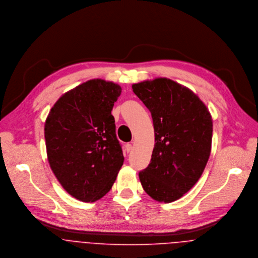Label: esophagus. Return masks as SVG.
Here are the masks:
<instances>
[{
    "label": "esophagus",
    "instance_id": "1",
    "mask_svg": "<svg viewBox=\"0 0 258 258\" xmlns=\"http://www.w3.org/2000/svg\"><path fill=\"white\" fill-rule=\"evenodd\" d=\"M125 149H126V151H127V153H129V152H131L132 151V149H133V146H132V144H126L125 145Z\"/></svg>",
    "mask_w": 258,
    "mask_h": 258
}]
</instances>
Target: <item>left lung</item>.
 Here are the masks:
<instances>
[{"label":"left lung","instance_id":"8db88e82","mask_svg":"<svg viewBox=\"0 0 258 258\" xmlns=\"http://www.w3.org/2000/svg\"><path fill=\"white\" fill-rule=\"evenodd\" d=\"M151 112L155 146L147 168L139 173L144 190L155 201L172 203L201 178L210 158L213 119L190 89L169 78L132 85Z\"/></svg>","mask_w":258,"mask_h":258}]
</instances>
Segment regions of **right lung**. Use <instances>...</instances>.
I'll return each mask as SVG.
<instances>
[{
  "instance_id": "right-lung-1",
  "label": "right lung",
  "mask_w": 258,
  "mask_h": 258,
  "mask_svg": "<svg viewBox=\"0 0 258 258\" xmlns=\"http://www.w3.org/2000/svg\"><path fill=\"white\" fill-rule=\"evenodd\" d=\"M120 94L114 82L88 80L64 93L45 120L49 166L62 187L81 202L105 196L123 165L111 114Z\"/></svg>"
}]
</instances>
